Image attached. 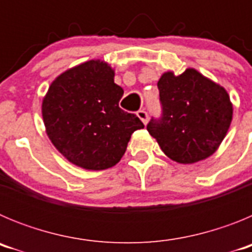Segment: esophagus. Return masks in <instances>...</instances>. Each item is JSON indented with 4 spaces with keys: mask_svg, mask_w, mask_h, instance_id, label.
I'll list each match as a JSON object with an SVG mask.
<instances>
[{
    "mask_svg": "<svg viewBox=\"0 0 252 252\" xmlns=\"http://www.w3.org/2000/svg\"><path fill=\"white\" fill-rule=\"evenodd\" d=\"M137 117L142 121V124L146 125L148 124V120H149V115L145 110H139L137 111Z\"/></svg>",
    "mask_w": 252,
    "mask_h": 252,
    "instance_id": "34e87169",
    "label": "esophagus"
}]
</instances>
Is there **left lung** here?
Wrapping results in <instances>:
<instances>
[{
	"label": "left lung",
	"mask_w": 252,
	"mask_h": 252,
	"mask_svg": "<svg viewBox=\"0 0 252 252\" xmlns=\"http://www.w3.org/2000/svg\"><path fill=\"white\" fill-rule=\"evenodd\" d=\"M158 88L161 116L151 117L146 128L164 154L182 164L211 157L232 120L226 90L194 69H187L180 75L164 73Z\"/></svg>",
	"instance_id": "1"
}]
</instances>
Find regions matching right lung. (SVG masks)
I'll use <instances>...</instances> for the list:
<instances>
[{
	"label": "right lung",
	"instance_id": "1",
	"mask_svg": "<svg viewBox=\"0 0 252 252\" xmlns=\"http://www.w3.org/2000/svg\"><path fill=\"white\" fill-rule=\"evenodd\" d=\"M101 60L69 69L55 79L43 101L46 133L75 165L103 170L116 165L133 131L144 127L135 113L121 110L124 90Z\"/></svg>",
	"mask_w": 252,
	"mask_h": 252
}]
</instances>
